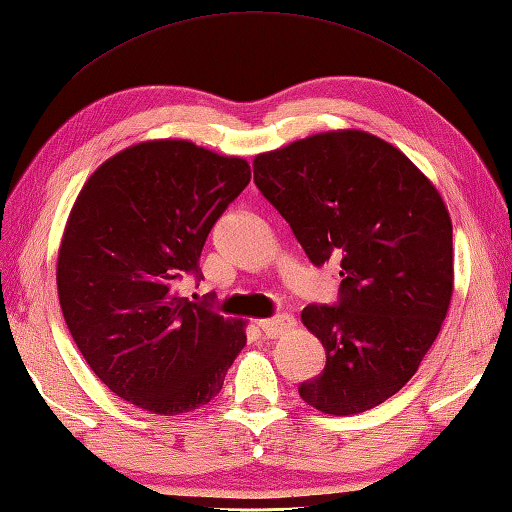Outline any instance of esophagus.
Segmentation results:
<instances>
[{"label": "esophagus", "mask_w": 512, "mask_h": 512, "mask_svg": "<svg viewBox=\"0 0 512 512\" xmlns=\"http://www.w3.org/2000/svg\"><path fill=\"white\" fill-rule=\"evenodd\" d=\"M291 324H293V317L287 315V313H282V315H276V317H269V320H260L258 328L263 331L265 337L276 339L280 335H285V331Z\"/></svg>", "instance_id": "esophagus-1"}]
</instances>
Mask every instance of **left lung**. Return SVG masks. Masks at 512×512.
I'll list each match as a JSON object with an SVG mask.
<instances>
[{
  "label": "left lung",
  "mask_w": 512,
  "mask_h": 512,
  "mask_svg": "<svg viewBox=\"0 0 512 512\" xmlns=\"http://www.w3.org/2000/svg\"><path fill=\"white\" fill-rule=\"evenodd\" d=\"M254 184L315 267L339 258V298L302 324L326 350L300 385L315 410L348 416L414 377L453 293L451 219L436 186L366 131H326L254 157Z\"/></svg>",
  "instance_id": "left-lung-1"
}]
</instances>
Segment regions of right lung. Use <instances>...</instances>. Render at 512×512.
<instances>
[{
    "label": "right lung",
    "mask_w": 512,
    "mask_h": 512,
    "mask_svg": "<svg viewBox=\"0 0 512 512\" xmlns=\"http://www.w3.org/2000/svg\"><path fill=\"white\" fill-rule=\"evenodd\" d=\"M249 177L243 157L151 140L109 157L78 192L56 260L59 302L89 368L120 399L175 416L221 392L245 322L177 285L203 278L206 238Z\"/></svg>",
    "instance_id": "obj_1"
}]
</instances>
